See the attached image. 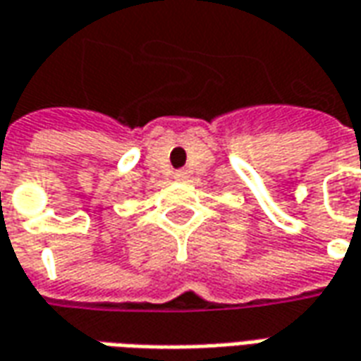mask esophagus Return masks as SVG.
I'll return each instance as SVG.
<instances>
[{
	"instance_id": "obj_1",
	"label": "esophagus",
	"mask_w": 361,
	"mask_h": 361,
	"mask_svg": "<svg viewBox=\"0 0 361 361\" xmlns=\"http://www.w3.org/2000/svg\"><path fill=\"white\" fill-rule=\"evenodd\" d=\"M173 178L178 181H185L188 180V172H183V170H180V172H176L173 173Z\"/></svg>"
}]
</instances>
